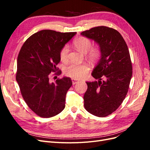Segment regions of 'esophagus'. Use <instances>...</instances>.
I'll list each match as a JSON object with an SVG mask.
<instances>
[{
  "mask_svg": "<svg viewBox=\"0 0 150 150\" xmlns=\"http://www.w3.org/2000/svg\"><path fill=\"white\" fill-rule=\"evenodd\" d=\"M72 84H76L78 83L79 81L78 80L74 79H72Z\"/></svg>",
  "mask_w": 150,
  "mask_h": 150,
  "instance_id": "obj_1",
  "label": "esophagus"
}]
</instances>
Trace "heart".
<instances>
[{
	"label": "heart",
	"mask_w": 150,
	"mask_h": 150,
	"mask_svg": "<svg viewBox=\"0 0 150 150\" xmlns=\"http://www.w3.org/2000/svg\"><path fill=\"white\" fill-rule=\"evenodd\" d=\"M73 44L75 47L83 53L87 54V56L89 59L96 61L100 58L101 56V49L96 46L91 47V40L85 37H79L74 39ZM68 54H69V47L67 45L63 46L59 52V57L61 61L66 62L68 61ZM89 71V67L88 64H71L67 66L64 69L65 74L74 79L84 78L87 76Z\"/></svg>",
	"instance_id": "obj_1"
}]
</instances>
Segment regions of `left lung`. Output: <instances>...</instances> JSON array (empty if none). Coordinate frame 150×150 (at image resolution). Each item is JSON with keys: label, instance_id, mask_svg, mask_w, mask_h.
Returning a JSON list of instances; mask_svg holds the SVG:
<instances>
[{"label": "left lung", "instance_id": "8db88e82", "mask_svg": "<svg viewBox=\"0 0 150 150\" xmlns=\"http://www.w3.org/2000/svg\"><path fill=\"white\" fill-rule=\"evenodd\" d=\"M81 35L96 42L101 51L92 72L98 81L86 82L84 108L94 116L106 117L119 108L128 93L133 73L129 50L119 32L108 27H95Z\"/></svg>", "mask_w": 150, "mask_h": 150}]
</instances>
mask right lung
I'll return each instance as SVG.
<instances>
[{"instance_id": "1", "label": "right lung", "mask_w": 150, "mask_h": 150, "mask_svg": "<svg viewBox=\"0 0 150 150\" xmlns=\"http://www.w3.org/2000/svg\"><path fill=\"white\" fill-rule=\"evenodd\" d=\"M76 34L42 30L27 39L17 57L16 81L22 96L30 110L42 117H51L65 108L66 96L72 82L69 78L50 82V76L59 75L56 67L61 48ZM56 77V76H55Z\"/></svg>"}]
</instances>
